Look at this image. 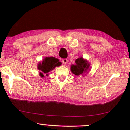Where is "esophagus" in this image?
Instances as JSON below:
<instances>
[{
    "mask_svg": "<svg viewBox=\"0 0 130 130\" xmlns=\"http://www.w3.org/2000/svg\"><path fill=\"white\" fill-rule=\"evenodd\" d=\"M62 62L66 64L68 63V60H67V59H66V58H63V59H62Z\"/></svg>",
    "mask_w": 130,
    "mask_h": 130,
    "instance_id": "1",
    "label": "esophagus"
}]
</instances>
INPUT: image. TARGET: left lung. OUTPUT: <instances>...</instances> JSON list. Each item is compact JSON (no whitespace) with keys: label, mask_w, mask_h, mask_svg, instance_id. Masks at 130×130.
<instances>
[{"label":"left lung","mask_w":130,"mask_h":130,"mask_svg":"<svg viewBox=\"0 0 130 130\" xmlns=\"http://www.w3.org/2000/svg\"><path fill=\"white\" fill-rule=\"evenodd\" d=\"M76 64L72 65L70 70L72 73L75 74L78 77H85L86 74L89 72L90 64L87 61V60H84L82 57L78 58L75 61Z\"/></svg>","instance_id":"8db88e82"}]
</instances>
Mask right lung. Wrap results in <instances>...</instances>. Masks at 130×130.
Instances as JSON below:
<instances>
[{"instance_id": "1", "label": "right lung", "mask_w": 130, "mask_h": 130, "mask_svg": "<svg viewBox=\"0 0 130 130\" xmlns=\"http://www.w3.org/2000/svg\"><path fill=\"white\" fill-rule=\"evenodd\" d=\"M61 64V63L57 58L53 57H45L43 61L38 64V70L41 71L39 74L41 77H44L45 74L48 76V73L53 70L55 67L60 66Z\"/></svg>"}]
</instances>
